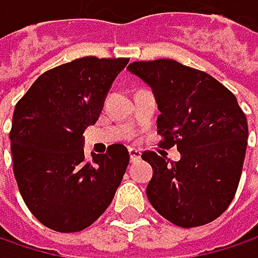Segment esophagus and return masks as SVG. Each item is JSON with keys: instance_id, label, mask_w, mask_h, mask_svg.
<instances>
[{"instance_id": "34e87169", "label": "esophagus", "mask_w": 258, "mask_h": 258, "mask_svg": "<svg viewBox=\"0 0 258 258\" xmlns=\"http://www.w3.org/2000/svg\"><path fill=\"white\" fill-rule=\"evenodd\" d=\"M128 154H130V161H131V163L139 161V160H140V157H142V152H140L139 149H133V148H130Z\"/></svg>"}]
</instances>
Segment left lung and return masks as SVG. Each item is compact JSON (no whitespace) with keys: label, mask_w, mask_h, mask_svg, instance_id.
Returning <instances> with one entry per match:
<instances>
[{"label":"left lung","mask_w":258,"mask_h":258,"mask_svg":"<svg viewBox=\"0 0 258 258\" xmlns=\"http://www.w3.org/2000/svg\"><path fill=\"white\" fill-rule=\"evenodd\" d=\"M131 75L155 97L161 146L176 145L179 161L155 152L146 196L154 209L179 227H199L218 218L232 203L242 175L248 124L236 97L208 73L173 59L133 62Z\"/></svg>","instance_id":"8db88e82"}]
</instances>
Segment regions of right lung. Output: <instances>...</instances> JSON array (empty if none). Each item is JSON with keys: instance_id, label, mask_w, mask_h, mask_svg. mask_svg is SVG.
<instances>
[{"instance_id": "right-lung-1", "label": "right lung", "mask_w": 258, "mask_h": 258, "mask_svg": "<svg viewBox=\"0 0 258 258\" xmlns=\"http://www.w3.org/2000/svg\"><path fill=\"white\" fill-rule=\"evenodd\" d=\"M128 59L79 58L37 79L16 104L10 131L13 172L31 214L61 233L89 227L109 208L128 166L124 145L85 158L94 125Z\"/></svg>"}]
</instances>
